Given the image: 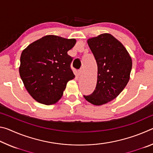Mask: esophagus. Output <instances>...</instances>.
Masks as SVG:
<instances>
[{
	"label": "esophagus",
	"mask_w": 153,
	"mask_h": 153,
	"mask_svg": "<svg viewBox=\"0 0 153 153\" xmlns=\"http://www.w3.org/2000/svg\"><path fill=\"white\" fill-rule=\"evenodd\" d=\"M82 74H83V71L82 70V69L81 70H79L78 72H77V76H79V77L81 76Z\"/></svg>",
	"instance_id": "obj_1"
}]
</instances>
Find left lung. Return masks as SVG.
<instances>
[{
  "label": "left lung",
  "instance_id": "left-lung-1",
  "mask_svg": "<svg viewBox=\"0 0 153 153\" xmlns=\"http://www.w3.org/2000/svg\"><path fill=\"white\" fill-rule=\"evenodd\" d=\"M97 61V82L94 91L85 99L97 106L111 101L123 91L130 78L132 61L122 44L105 33L87 40Z\"/></svg>",
  "mask_w": 153,
  "mask_h": 153
}]
</instances>
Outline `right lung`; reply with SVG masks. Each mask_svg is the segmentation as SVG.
I'll list each match as a JSON object with an SVG mask.
<instances>
[{"mask_svg": "<svg viewBox=\"0 0 153 153\" xmlns=\"http://www.w3.org/2000/svg\"><path fill=\"white\" fill-rule=\"evenodd\" d=\"M76 43L74 38L47 35L22 51L19 75L36 101L50 105L61 99L67 82L75 77L70 68L72 58L67 52Z\"/></svg>", "mask_w": 153, "mask_h": 153, "instance_id": "add662e5", "label": "right lung"}]
</instances>
